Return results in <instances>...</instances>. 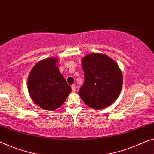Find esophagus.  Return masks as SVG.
Returning <instances> with one entry per match:
<instances>
[{
	"label": "esophagus",
	"mask_w": 154,
	"mask_h": 154,
	"mask_svg": "<svg viewBox=\"0 0 154 154\" xmlns=\"http://www.w3.org/2000/svg\"><path fill=\"white\" fill-rule=\"evenodd\" d=\"M72 90L73 92H74L75 91V87L74 85H72Z\"/></svg>",
	"instance_id": "esophagus-1"
}]
</instances>
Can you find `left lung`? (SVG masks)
I'll use <instances>...</instances> for the list:
<instances>
[{"instance_id": "left-lung-1", "label": "left lung", "mask_w": 154, "mask_h": 154, "mask_svg": "<svg viewBox=\"0 0 154 154\" xmlns=\"http://www.w3.org/2000/svg\"><path fill=\"white\" fill-rule=\"evenodd\" d=\"M85 82L79 91L87 106L101 110L114 103L121 92L123 75L117 62L103 53H92L82 57Z\"/></svg>"}]
</instances>
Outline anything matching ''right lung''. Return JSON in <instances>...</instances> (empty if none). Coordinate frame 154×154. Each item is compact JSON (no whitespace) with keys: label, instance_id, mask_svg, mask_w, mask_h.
<instances>
[{"label":"right lung","instance_id":"obj_1","mask_svg":"<svg viewBox=\"0 0 154 154\" xmlns=\"http://www.w3.org/2000/svg\"><path fill=\"white\" fill-rule=\"evenodd\" d=\"M58 59L51 57L33 66L28 78V90L35 104L46 110L60 108L72 92L57 66Z\"/></svg>","mask_w":154,"mask_h":154}]
</instances>
